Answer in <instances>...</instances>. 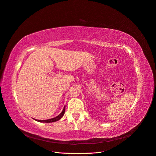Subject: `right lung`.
<instances>
[{"mask_svg": "<svg viewBox=\"0 0 156 156\" xmlns=\"http://www.w3.org/2000/svg\"><path fill=\"white\" fill-rule=\"evenodd\" d=\"M65 108L64 107L63 111H62V112L57 115V116L53 118H51V119H45V120H38V119H35L37 120V121L39 122H44V123H51V122H57L58 121V120H59L63 116V115L65 114Z\"/></svg>", "mask_w": 156, "mask_h": 156, "instance_id": "right-lung-1", "label": "right lung"}]
</instances>
